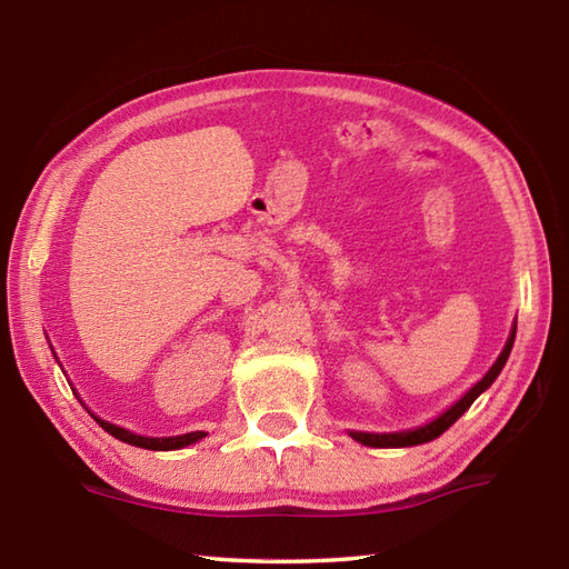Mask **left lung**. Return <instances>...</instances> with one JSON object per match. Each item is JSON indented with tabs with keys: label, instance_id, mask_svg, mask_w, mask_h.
Returning <instances> with one entry per match:
<instances>
[{
	"label": "left lung",
	"instance_id": "8db88e82",
	"mask_svg": "<svg viewBox=\"0 0 569 569\" xmlns=\"http://www.w3.org/2000/svg\"><path fill=\"white\" fill-rule=\"evenodd\" d=\"M516 328H518V322L513 326V330H510V338H508V342H506V348H503V352L498 355V360L493 362V367L491 370H488L486 375H483V380L481 382H476L469 392H466L459 402H456L453 407H449L447 411H443L441 417H437L433 421H429V425H425V427H417V429H409V431H395V433H367V431H350V437L355 439V441H360V443H365V447H375V449H399V447H417V443H427V441H431V439H437V437H441L443 431H447L456 419H459L466 409H469L473 402H476V397L481 395V392H486L488 387L493 385V380L496 377L500 375V370H503V365L508 362V355H510V350H513V340H516Z\"/></svg>",
	"mask_w": 569,
	"mask_h": 569
}]
</instances>
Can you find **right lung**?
Instances as JSON below:
<instances>
[{
	"label": "right lung",
	"instance_id": "right-lung-1",
	"mask_svg": "<svg viewBox=\"0 0 569 569\" xmlns=\"http://www.w3.org/2000/svg\"><path fill=\"white\" fill-rule=\"evenodd\" d=\"M93 419L110 433V437H116V439L126 441V443H132V447L150 449V451L184 449V447H189V443H194V441L207 437L204 431H189V433H182V437H162V439H158V437H140V433H132V431H128V429L110 425V421H103V419H98V417H93Z\"/></svg>",
	"mask_w": 569,
	"mask_h": 569
}]
</instances>
